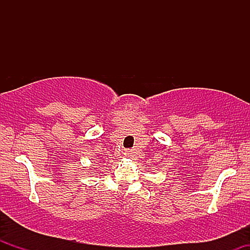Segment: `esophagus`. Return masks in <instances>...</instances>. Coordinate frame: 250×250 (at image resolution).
I'll return each instance as SVG.
<instances>
[{
  "label": "esophagus",
  "mask_w": 250,
  "mask_h": 250,
  "mask_svg": "<svg viewBox=\"0 0 250 250\" xmlns=\"http://www.w3.org/2000/svg\"><path fill=\"white\" fill-rule=\"evenodd\" d=\"M125 155H127V156H133V153H131V151H127Z\"/></svg>",
  "instance_id": "esophagus-1"
}]
</instances>
